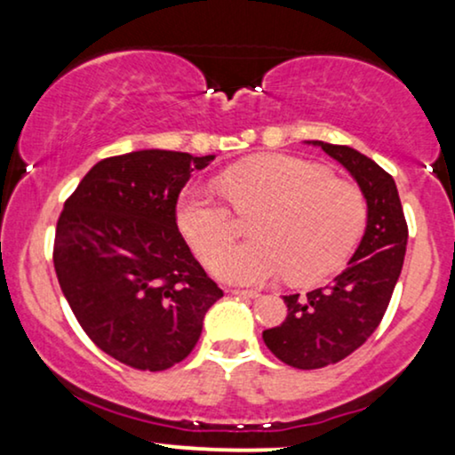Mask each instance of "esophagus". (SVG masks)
Here are the masks:
<instances>
[{
	"label": "esophagus",
	"mask_w": 455,
	"mask_h": 455,
	"mask_svg": "<svg viewBox=\"0 0 455 455\" xmlns=\"http://www.w3.org/2000/svg\"><path fill=\"white\" fill-rule=\"evenodd\" d=\"M231 293L237 295V297H248V299H254V297H259V291H248V289H233Z\"/></svg>",
	"instance_id": "obj_1"
}]
</instances>
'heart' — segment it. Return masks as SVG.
<instances>
[{
  "label": "heart",
  "instance_id": "b5f03b06",
  "mask_svg": "<svg viewBox=\"0 0 455 455\" xmlns=\"http://www.w3.org/2000/svg\"><path fill=\"white\" fill-rule=\"evenodd\" d=\"M220 188L242 216L259 212L254 242L235 245L233 212L198 186L177 201V224L203 260L213 259L218 278L259 284L286 274L293 284H315L340 269L365 227V196L325 166L295 156L269 154L245 160L220 177Z\"/></svg>",
  "mask_w": 455,
  "mask_h": 455
}]
</instances>
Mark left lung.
Segmentation results:
<instances>
[{
  "label": "left lung",
  "mask_w": 455,
  "mask_h": 455,
  "mask_svg": "<svg viewBox=\"0 0 455 455\" xmlns=\"http://www.w3.org/2000/svg\"><path fill=\"white\" fill-rule=\"evenodd\" d=\"M312 145L355 177L368 203V224L348 267L325 289L304 297L284 295L286 318L263 331L269 351L299 370L342 362L372 336L400 278L409 239L398 188L387 171L347 145L323 140H312Z\"/></svg>",
  "instance_id": "8db88e82"
}]
</instances>
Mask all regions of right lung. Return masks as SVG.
<instances>
[{
    "label": "right lung",
    "instance_id": "add662e5",
    "mask_svg": "<svg viewBox=\"0 0 455 455\" xmlns=\"http://www.w3.org/2000/svg\"><path fill=\"white\" fill-rule=\"evenodd\" d=\"M213 156L140 149L93 164L64 203L53 263L78 325L134 370L190 355L222 297L177 228V198Z\"/></svg>",
    "mask_w": 455,
    "mask_h": 455
}]
</instances>
